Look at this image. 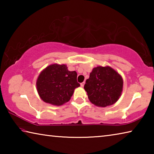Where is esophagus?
I'll return each instance as SVG.
<instances>
[{
  "label": "esophagus",
  "mask_w": 154,
  "mask_h": 154,
  "mask_svg": "<svg viewBox=\"0 0 154 154\" xmlns=\"http://www.w3.org/2000/svg\"><path fill=\"white\" fill-rule=\"evenodd\" d=\"M84 84H85V82H82V83H81V86H82V87H83V86H84Z\"/></svg>",
  "instance_id": "esophagus-1"
}]
</instances>
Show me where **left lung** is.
I'll list each match as a JSON object with an SVG mask.
<instances>
[{"label": "left lung", "instance_id": "left-lung-1", "mask_svg": "<svg viewBox=\"0 0 154 154\" xmlns=\"http://www.w3.org/2000/svg\"><path fill=\"white\" fill-rule=\"evenodd\" d=\"M122 88V77L109 66L94 68L84 85L90 102L101 107L116 103L120 97Z\"/></svg>", "mask_w": 154, "mask_h": 154}]
</instances>
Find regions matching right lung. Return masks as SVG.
<instances>
[{
  "instance_id": "obj_1",
  "label": "right lung",
  "mask_w": 154,
  "mask_h": 154,
  "mask_svg": "<svg viewBox=\"0 0 154 154\" xmlns=\"http://www.w3.org/2000/svg\"><path fill=\"white\" fill-rule=\"evenodd\" d=\"M75 71H69L65 64H51L43 70L36 81L41 98L47 103L62 105L71 99L76 88L80 86Z\"/></svg>"
}]
</instances>
